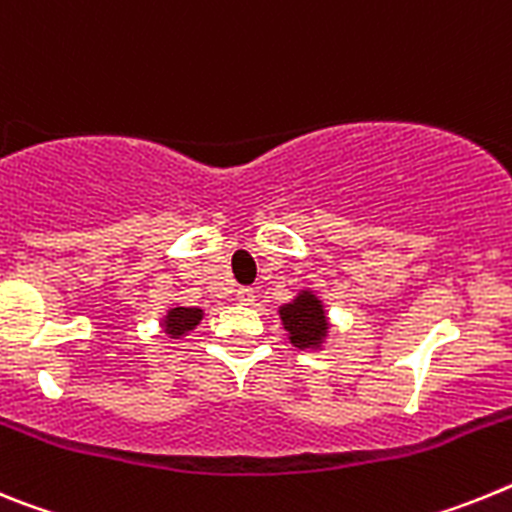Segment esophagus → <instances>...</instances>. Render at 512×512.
Masks as SVG:
<instances>
[{
    "mask_svg": "<svg viewBox=\"0 0 512 512\" xmlns=\"http://www.w3.org/2000/svg\"><path fill=\"white\" fill-rule=\"evenodd\" d=\"M235 300L241 302V305H253V300H256V292H253L251 287H241L238 292H235Z\"/></svg>",
    "mask_w": 512,
    "mask_h": 512,
    "instance_id": "obj_1",
    "label": "esophagus"
}]
</instances>
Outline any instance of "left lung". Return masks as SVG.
<instances>
[{
  "mask_svg": "<svg viewBox=\"0 0 512 512\" xmlns=\"http://www.w3.org/2000/svg\"><path fill=\"white\" fill-rule=\"evenodd\" d=\"M284 328L289 330V341L297 348H315L323 343L328 333V320L320 300L312 292H300L295 302L279 310Z\"/></svg>",
  "mask_w": 512,
  "mask_h": 512,
  "instance_id": "obj_1",
  "label": "left lung"
}]
</instances>
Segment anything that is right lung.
Segmentation results:
<instances>
[{
    "label": "right lung",
    "mask_w": 512,
    "mask_h": 512,
    "mask_svg": "<svg viewBox=\"0 0 512 512\" xmlns=\"http://www.w3.org/2000/svg\"><path fill=\"white\" fill-rule=\"evenodd\" d=\"M200 318H202L200 307H174V310H169V315H166L164 320L166 333H169L171 338L184 336V333H189L194 325L200 323Z\"/></svg>",
    "instance_id": "1"
}]
</instances>
